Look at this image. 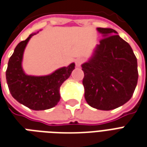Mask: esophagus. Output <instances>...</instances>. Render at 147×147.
<instances>
[{
  "mask_svg": "<svg viewBox=\"0 0 147 147\" xmlns=\"http://www.w3.org/2000/svg\"><path fill=\"white\" fill-rule=\"evenodd\" d=\"M83 59L82 58H77L76 60V67H80L81 65H82V64L83 63Z\"/></svg>",
  "mask_w": 147,
  "mask_h": 147,
  "instance_id": "1",
  "label": "esophagus"
}]
</instances>
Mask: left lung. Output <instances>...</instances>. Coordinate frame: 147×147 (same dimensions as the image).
Wrapping results in <instances>:
<instances>
[{"mask_svg":"<svg viewBox=\"0 0 147 147\" xmlns=\"http://www.w3.org/2000/svg\"><path fill=\"white\" fill-rule=\"evenodd\" d=\"M103 39L82 65L85 99L93 108L110 111L128 102L138 81L137 59L129 43L112 29L97 28Z\"/></svg>","mask_w":147,"mask_h":147,"instance_id":"left-lung-1","label":"left lung"}]
</instances>
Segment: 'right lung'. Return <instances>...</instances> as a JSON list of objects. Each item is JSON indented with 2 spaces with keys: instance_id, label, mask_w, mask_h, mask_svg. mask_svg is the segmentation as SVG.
Instances as JSON below:
<instances>
[{
  "instance_id": "obj_1",
  "label": "right lung",
  "mask_w": 147,
  "mask_h": 147,
  "mask_svg": "<svg viewBox=\"0 0 147 147\" xmlns=\"http://www.w3.org/2000/svg\"><path fill=\"white\" fill-rule=\"evenodd\" d=\"M29 35L16 46L10 57L6 70V79L11 96L20 104L35 111L50 109L59 102L60 87L75 69V64L57 69L44 76H28L22 67L24 50L30 38Z\"/></svg>"
}]
</instances>
